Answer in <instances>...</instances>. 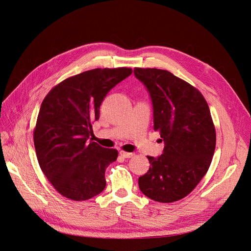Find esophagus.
<instances>
[{
	"mask_svg": "<svg viewBox=\"0 0 251 251\" xmlns=\"http://www.w3.org/2000/svg\"><path fill=\"white\" fill-rule=\"evenodd\" d=\"M120 154H121V156L126 157V159H129V157H132L134 155V153H132V152H127L124 151H120Z\"/></svg>",
	"mask_w": 251,
	"mask_h": 251,
	"instance_id": "obj_1",
	"label": "esophagus"
}]
</instances>
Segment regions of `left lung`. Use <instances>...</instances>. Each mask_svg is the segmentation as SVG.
<instances>
[{
    "instance_id": "left-lung-1",
    "label": "left lung",
    "mask_w": 251,
    "mask_h": 251,
    "mask_svg": "<svg viewBox=\"0 0 251 251\" xmlns=\"http://www.w3.org/2000/svg\"><path fill=\"white\" fill-rule=\"evenodd\" d=\"M135 77L152 101L153 129L165 148L138 178L141 192L169 203L187 196L206 174L216 149V129L208 104L199 89L167 70L135 68ZM161 139V140H162Z\"/></svg>"
}]
</instances>
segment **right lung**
Returning <instances> with one entry per match:
<instances>
[{
    "mask_svg": "<svg viewBox=\"0 0 251 251\" xmlns=\"http://www.w3.org/2000/svg\"><path fill=\"white\" fill-rule=\"evenodd\" d=\"M132 69L98 68L71 76L52 87L42 102L33 131L37 161L54 188L81 201L105 187L104 173L118 151L89 140L92 122L108 92Z\"/></svg>",
    "mask_w": 251,
    "mask_h": 251,
    "instance_id": "add662e5",
    "label": "right lung"
}]
</instances>
